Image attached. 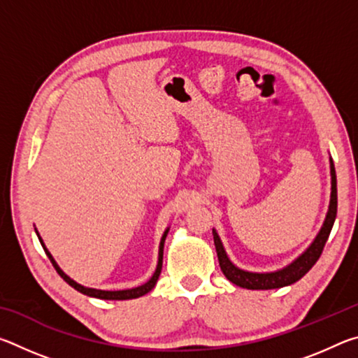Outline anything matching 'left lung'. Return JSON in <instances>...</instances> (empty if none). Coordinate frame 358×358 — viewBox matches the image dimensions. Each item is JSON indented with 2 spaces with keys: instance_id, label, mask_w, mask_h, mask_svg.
I'll return each mask as SVG.
<instances>
[{
  "instance_id": "1",
  "label": "left lung",
  "mask_w": 358,
  "mask_h": 358,
  "mask_svg": "<svg viewBox=\"0 0 358 358\" xmlns=\"http://www.w3.org/2000/svg\"><path fill=\"white\" fill-rule=\"evenodd\" d=\"M330 175H331L330 205H329V211H327L322 227H320L319 234L316 235V238H314L313 243L306 248V251L300 254L292 264H289L281 270L268 271V273H256V271H246V270L238 268L237 265L230 262V259L226 254V250H224L222 246L220 235H217V232L213 229V240H215V246L217 252V260H220V266L224 276H226L230 282H234L235 286L252 289V290L280 289L284 286H290V284L301 280V278L313 268V265L317 262L320 254H322L327 240H329V235L331 232L333 222H335V217H336V210H338L336 172H335V166H333L331 157H330Z\"/></svg>"
}]
</instances>
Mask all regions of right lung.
<instances>
[{
    "instance_id": "1",
    "label": "right lung",
    "mask_w": 358,
    "mask_h": 358,
    "mask_svg": "<svg viewBox=\"0 0 358 358\" xmlns=\"http://www.w3.org/2000/svg\"><path fill=\"white\" fill-rule=\"evenodd\" d=\"M34 230H36V229H34ZM36 234H38V230H36ZM167 234H169V229H166V232H164V235H162V238H161V243H159V256H157V265H156V270H155L153 276H151L147 282L142 284V286L132 287V289H124V290H101V289H92V287H85V286H82V284H78V282H76L74 280H71V278H69L68 275H66L62 268H59L58 264L55 262V259L52 257V254L48 252V250H47L45 245H44V241H42V238L39 237V234H38V238H39V241H41L42 248H44L47 257L50 259V262L53 264V266H55V270L58 271V275L62 276L63 280H64L66 282H68L71 287H74L76 290H78V292H82V294H85V295L94 296V299H101V300H131V299H138V296L148 294L150 290L156 286V281H157V278H159L161 270H162V254H164V241H166Z\"/></svg>"
}]
</instances>
